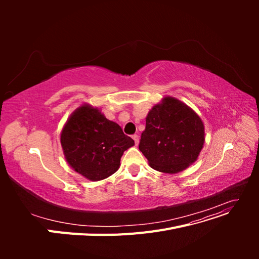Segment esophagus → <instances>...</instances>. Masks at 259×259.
<instances>
[{"label":"esophagus","mask_w":259,"mask_h":259,"mask_svg":"<svg viewBox=\"0 0 259 259\" xmlns=\"http://www.w3.org/2000/svg\"><path fill=\"white\" fill-rule=\"evenodd\" d=\"M132 137H133V139H134V142H135V145L137 146V145L139 144V136H138V135H133Z\"/></svg>","instance_id":"1"}]
</instances>
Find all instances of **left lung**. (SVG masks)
<instances>
[{"label": "left lung", "mask_w": 259, "mask_h": 259, "mask_svg": "<svg viewBox=\"0 0 259 259\" xmlns=\"http://www.w3.org/2000/svg\"><path fill=\"white\" fill-rule=\"evenodd\" d=\"M205 143L204 124L192 108L165 96L146 116L139 150L153 169L176 174L198 160Z\"/></svg>", "instance_id": "8db88e82"}]
</instances>
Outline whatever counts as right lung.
<instances>
[{
  "label": "right lung",
  "mask_w": 259,
  "mask_h": 259,
  "mask_svg": "<svg viewBox=\"0 0 259 259\" xmlns=\"http://www.w3.org/2000/svg\"><path fill=\"white\" fill-rule=\"evenodd\" d=\"M60 144L70 167L91 182L114 174L124 151L135 145L119 124L90 104H82L70 114L60 133Z\"/></svg>",
  "instance_id": "1"
}]
</instances>
